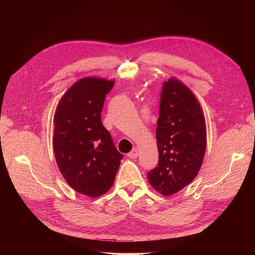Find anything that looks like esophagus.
<instances>
[{
    "instance_id": "1",
    "label": "esophagus",
    "mask_w": 255,
    "mask_h": 255,
    "mask_svg": "<svg viewBox=\"0 0 255 255\" xmlns=\"http://www.w3.org/2000/svg\"><path fill=\"white\" fill-rule=\"evenodd\" d=\"M128 158L130 159H135L138 156V149L137 148H133L128 154Z\"/></svg>"
}]
</instances>
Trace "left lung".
Here are the masks:
<instances>
[{
	"mask_svg": "<svg viewBox=\"0 0 255 255\" xmlns=\"http://www.w3.org/2000/svg\"><path fill=\"white\" fill-rule=\"evenodd\" d=\"M160 98L156 128L159 161L147 177L157 191L169 196L197 176L206 149V128L198 101L181 81H165Z\"/></svg>",
	"mask_w": 255,
	"mask_h": 255,
	"instance_id": "obj_1",
	"label": "left lung"
}]
</instances>
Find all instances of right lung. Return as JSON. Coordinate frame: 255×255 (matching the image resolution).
<instances>
[{"label":"right lung","mask_w":255,"mask_h":255,"mask_svg":"<svg viewBox=\"0 0 255 255\" xmlns=\"http://www.w3.org/2000/svg\"><path fill=\"white\" fill-rule=\"evenodd\" d=\"M115 81L85 77L62 97L54 117L53 147L65 180L81 194L98 197L115 182L123 154L104 128L101 112Z\"/></svg>","instance_id":"1"}]
</instances>
